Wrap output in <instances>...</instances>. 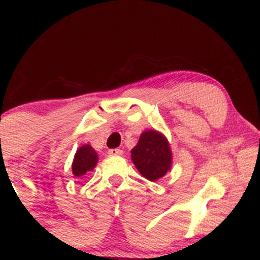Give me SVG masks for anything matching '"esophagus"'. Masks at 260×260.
<instances>
[{
  "label": "esophagus",
  "mask_w": 260,
  "mask_h": 260,
  "mask_svg": "<svg viewBox=\"0 0 260 260\" xmlns=\"http://www.w3.org/2000/svg\"><path fill=\"white\" fill-rule=\"evenodd\" d=\"M109 154L110 155H122L123 154V151H122L121 149H110Z\"/></svg>",
  "instance_id": "esophagus-1"
}]
</instances>
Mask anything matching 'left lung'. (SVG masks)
I'll use <instances>...</instances> for the list:
<instances>
[{"mask_svg":"<svg viewBox=\"0 0 260 260\" xmlns=\"http://www.w3.org/2000/svg\"><path fill=\"white\" fill-rule=\"evenodd\" d=\"M133 164L149 181L162 178L171 170L172 151L168 138L155 129L140 134L138 144L131 150Z\"/></svg>","mask_w":260,"mask_h":260,"instance_id":"1","label":"left lung"}]
</instances>
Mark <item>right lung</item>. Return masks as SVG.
Masks as SVG:
<instances>
[{
	"label": "right lung",
	"instance_id": "add662e5",
	"mask_svg": "<svg viewBox=\"0 0 260 260\" xmlns=\"http://www.w3.org/2000/svg\"><path fill=\"white\" fill-rule=\"evenodd\" d=\"M98 153L94 150V148L90 144H84L77 149V153L74 155V159L72 162V172L76 177H82L94 170L96 166Z\"/></svg>",
	"mask_w": 260,
	"mask_h": 260
}]
</instances>
